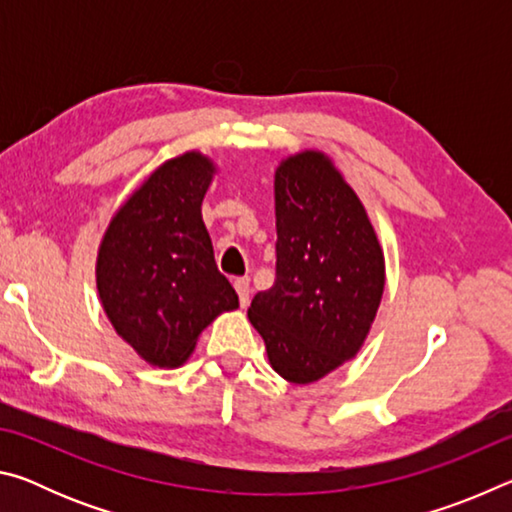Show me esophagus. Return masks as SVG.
<instances>
[{"instance_id":"obj_1","label":"esophagus","mask_w":512,"mask_h":512,"mask_svg":"<svg viewBox=\"0 0 512 512\" xmlns=\"http://www.w3.org/2000/svg\"><path fill=\"white\" fill-rule=\"evenodd\" d=\"M235 289L239 293L241 307H248V302H250V282H248V277H239V280H235Z\"/></svg>"}]
</instances>
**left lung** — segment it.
<instances>
[{
  "mask_svg": "<svg viewBox=\"0 0 512 512\" xmlns=\"http://www.w3.org/2000/svg\"><path fill=\"white\" fill-rule=\"evenodd\" d=\"M275 225V284L248 318L275 372L311 384L359 352L384 293V253L323 153H298L275 171Z\"/></svg>",
  "mask_w": 512,
  "mask_h": 512,
  "instance_id": "1",
  "label": "left lung"
}]
</instances>
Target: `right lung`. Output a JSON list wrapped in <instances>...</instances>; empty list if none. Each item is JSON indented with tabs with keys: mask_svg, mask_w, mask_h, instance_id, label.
<instances>
[{
	"mask_svg": "<svg viewBox=\"0 0 512 512\" xmlns=\"http://www.w3.org/2000/svg\"><path fill=\"white\" fill-rule=\"evenodd\" d=\"M214 167L201 153L164 162L115 214L97 287L112 327L153 366H180L239 296L214 262L201 216Z\"/></svg>",
	"mask_w": 512,
	"mask_h": 512,
	"instance_id": "add662e5",
	"label": "right lung"
}]
</instances>
